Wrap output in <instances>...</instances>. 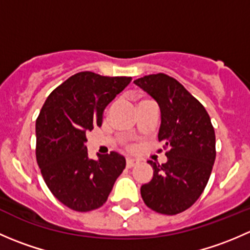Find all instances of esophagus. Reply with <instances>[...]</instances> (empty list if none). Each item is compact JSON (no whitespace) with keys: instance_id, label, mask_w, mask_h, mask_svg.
Instances as JSON below:
<instances>
[{"instance_id":"1","label":"esophagus","mask_w":250,"mask_h":250,"mask_svg":"<svg viewBox=\"0 0 250 250\" xmlns=\"http://www.w3.org/2000/svg\"><path fill=\"white\" fill-rule=\"evenodd\" d=\"M135 165H137V161H135L134 158H127V161H125V166H127V168L134 167Z\"/></svg>"}]
</instances>
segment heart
Instances as JSON below:
<instances>
[{"label": "heart", "instance_id": "heart-1", "mask_svg": "<svg viewBox=\"0 0 250 250\" xmlns=\"http://www.w3.org/2000/svg\"><path fill=\"white\" fill-rule=\"evenodd\" d=\"M129 147H130V148H133V146H129Z\"/></svg>", "mask_w": 250, "mask_h": 250}]
</instances>
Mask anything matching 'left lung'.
Returning <instances> with one entry per match:
<instances>
[{
	"mask_svg": "<svg viewBox=\"0 0 250 250\" xmlns=\"http://www.w3.org/2000/svg\"><path fill=\"white\" fill-rule=\"evenodd\" d=\"M134 83L160 106L158 141L168 158L163 165L148 161L153 176L141 186V197L152 210L175 215L190 208L206 188L215 161V132L203 105L175 78L147 75Z\"/></svg>",
	"mask_w": 250,
	"mask_h": 250,
	"instance_id": "1",
	"label": "left lung"
}]
</instances>
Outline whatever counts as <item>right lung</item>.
Returning a JSON list of instances; mask_svg holds the SVG:
<instances>
[{
	"instance_id": "1",
	"label": "right lung",
	"mask_w": 250,
	"mask_h": 250,
	"mask_svg": "<svg viewBox=\"0 0 250 250\" xmlns=\"http://www.w3.org/2000/svg\"><path fill=\"white\" fill-rule=\"evenodd\" d=\"M132 77L78 72L55 88L36 120V158L50 192L67 208L89 211L109 197L125 167L117 152L88 157L87 132L102 125L105 107Z\"/></svg>"
}]
</instances>
